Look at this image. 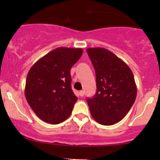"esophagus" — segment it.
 I'll return each mask as SVG.
<instances>
[{"instance_id":"obj_1","label":"esophagus","mask_w":160,"mask_h":160,"mask_svg":"<svg viewBox=\"0 0 160 160\" xmlns=\"http://www.w3.org/2000/svg\"><path fill=\"white\" fill-rule=\"evenodd\" d=\"M79 95H80V96H83L84 95V91H82V90H81V91H80L79 92Z\"/></svg>"}]
</instances>
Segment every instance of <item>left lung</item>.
<instances>
[{
    "mask_svg": "<svg viewBox=\"0 0 160 160\" xmlns=\"http://www.w3.org/2000/svg\"><path fill=\"white\" fill-rule=\"evenodd\" d=\"M96 75L97 91L87 98L92 117L98 123L120 122L135 102L137 87L132 71L115 54L104 48L86 49Z\"/></svg>",
    "mask_w": 160,
    "mask_h": 160,
    "instance_id": "8db88e82",
    "label": "left lung"
}]
</instances>
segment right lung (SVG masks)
I'll use <instances>...</instances> for the list:
<instances>
[{"label":"right lung","mask_w":160,"mask_h":160,"mask_svg":"<svg viewBox=\"0 0 160 160\" xmlns=\"http://www.w3.org/2000/svg\"><path fill=\"white\" fill-rule=\"evenodd\" d=\"M82 54L80 48L58 47L40 58L29 70L25 98L40 120L58 124L71 115L78 98L71 89L70 71Z\"/></svg>","instance_id":"obj_1"}]
</instances>
